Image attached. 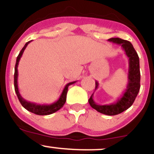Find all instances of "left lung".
<instances>
[{
  "label": "left lung",
  "instance_id": "1",
  "mask_svg": "<svg viewBox=\"0 0 154 154\" xmlns=\"http://www.w3.org/2000/svg\"><path fill=\"white\" fill-rule=\"evenodd\" d=\"M108 41L113 43L121 45L125 55L129 59V69L128 75V85L123 95L118 98L115 103L106 105H98L93 100V94L90 98V105L98 112L106 115L113 116L119 114L129 109L135 101L140 88V61L138 55L133 45L128 40L119 38H112ZM98 87V82L95 81V90Z\"/></svg>",
  "mask_w": 154,
  "mask_h": 154
}]
</instances>
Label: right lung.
I'll list each match as a JSON object with an SVG mask.
<instances>
[{
	"label": "right lung",
	"mask_w": 154,
	"mask_h": 154,
	"mask_svg": "<svg viewBox=\"0 0 154 154\" xmlns=\"http://www.w3.org/2000/svg\"><path fill=\"white\" fill-rule=\"evenodd\" d=\"M32 41V40H31ZM31 41L27 42L24 46L23 47L22 51H20L18 56H17V61H16L15 64V71H14V89L15 92L17 93V97H18V99L20 102L21 104L24 109H26V110L30 111V112L33 113V114H38V115H49V114H53V113L56 112V111H59L61 108L63 107V106L64 105L65 102L66 100V93L68 91V88L69 86L75 83L77 81H74V82H69L68 84H66L65 85L64 88H63L62 93H61V95H60L59 98L56 100L54 103L51 104H37L35 103H32V102L27 101L25 99L22 98V95H20V93L19 91V88H18V82H17V79H18V65L19 62L20 61L21 57H22L23 53H24V50L27 46V45L30 43Z\"/></svg>",
	"instance_id": "add662e5"
}]
</instances>
